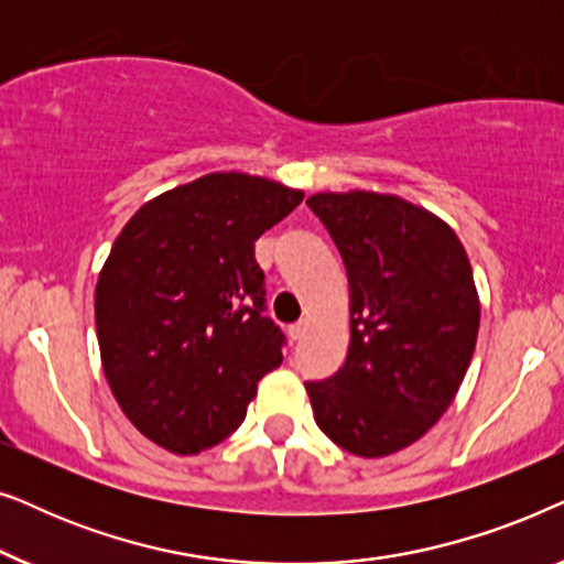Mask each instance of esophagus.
Masks as SVG:
<instances>
[{"label": "esophagus", "mask_w": 564, "mask_h": 564, "mask_svg": "<svg viewBox=\"0 0 564 564\" xmlns=\"http://www.w3.org/2000/svg\"><path fill=\"white\" fill-rule=\"evenodd\" d=\"M288 336H290V341H300V338L305 336V321H300V323H295V326H290Z\"/></svg>", "instance_id": "34e87169"}]
</instances>
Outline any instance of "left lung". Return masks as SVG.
I'll return each instance as SVG.
<instances>
[{"instance_id": "obj_1", "label": "left lung", "mask_w": 564, "mask_h": 564, "mask_svg": "<svg viewBox=\"0 0 564 564\" xmlns=\"http://www.w3.org/2000/svg\"><path fill=\"white\" fill-rule=\"evenodd\" d=\"M349 280L344 367L305 382L318 429L377 459L426 434L457 395L480 328L473 267L452 226L388 192L307 197Z\"/></svg>"}]
</instances>
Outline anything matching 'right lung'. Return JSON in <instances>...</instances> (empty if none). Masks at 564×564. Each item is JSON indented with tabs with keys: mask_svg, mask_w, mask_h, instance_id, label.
<instances>
[{
	"mask_svg": "<svg viewBox=\"0 0 564 564\" xmlns=\"http://www.w3.org/2000/svg\"><path fill=\"white\" fill-rule=\"evenodd\" d=\"M303 197L213 172L149 199L115 238L95 290L99 357L122 413L166 452L199 454L234 434L282 365L253 243Z\"/></svg>",
	"mask_w": 564,
	"mask_h": 564,
	"instance_id": "add662e5",
	"label": "right lung"
}]
</instances>
